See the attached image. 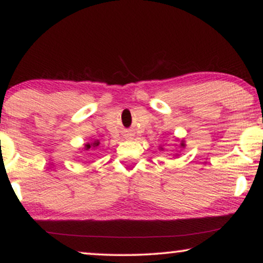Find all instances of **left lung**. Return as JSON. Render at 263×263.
Segmentation results:
<instances>
[{
    "label": "left lung",
    "instance_id": "1",
    "mask_svg": "<svg viewBox=\"0 0 263 263\" xmlns=\"http://www.w3.org/2000/svg\"><path fill=\"white\" fill-rule=\"evenodd\" d=\"M185 146V143H184V141H181V147H184ZM161 149H163V147H160Z\"/></svg>",
    "mask_w": 263,
    "mask_h": 263
}]
</instances>
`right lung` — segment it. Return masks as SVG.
I'll use <instances>...</instances> for the list:
<instances>
[{
  "label": "right lung",
  "instance_id": "right-lung-1",
  "mask_svg": "<svg viewBox=\"0 0 263 263\" xmlns=\"http://www.w3.org/2000/svg\"><path fill=\"white\" fill-rule=\"evenodd\" d=\"M98 146H99L98 140H97V141H95V142H92V143H86V145H85V151H88V149H91V148H96V147H98Z\"/></svg>",
  "mask_w": 263,
  "mask_h": 263
}]
</instances>
